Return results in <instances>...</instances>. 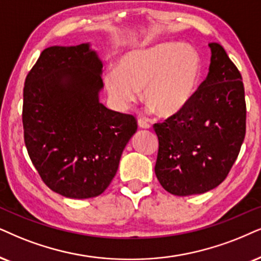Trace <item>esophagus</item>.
<instances>
[{"mask_svg": "<svg viewBox=\"0 0 261 261\" xmlns=\"http://www.w3.org/2000/svg\"><path fill=\"white\" fill-rule=\"evenodd\" d=\"M137 125H138V127H140V128H149L150 127V125L148 124L147 121H144V120H142V119H138Z\"/></svg>", "mask_w": 261, "mask_h": 261, "instance_id": "obj_1", "label": "esophagus"}]
</instances>
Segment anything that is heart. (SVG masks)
<instances>
[{"instance_id": "obj_1", "label": "heart", "mask_w": 261, "mask_h": 261, "mask_svg": "<svg viewBox=\"0 0 261 261\" xmlns=\"http://www.w3.org/2000/svg\"><path fill=\"white\" fill-rule=\"evenodd\" d=\"M202 78V59L193 45L161 42L125 53L118 70L105 73L106 90L114 106L127 110L140 97L161 118L177 117L193 102Z\"/></svg>"}]
</instances>
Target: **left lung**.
<instances>
[{"label":"left lung","instance_id":"left-lung-1","mask_svg":"<svg viewBox=\"0 0 261 261\" xmlns=\"http://www.w3.org/2000/svg\"><path fill=\"white\" fill-rule=\"evenodd\" d=\"M206 81L186 111L155 124L159 140L155 174L177 196L212 190L225 179L246 135L242 77L219 43H210Z\"/></svg>","mask_w":261,"mask_h":261}]
</instances>
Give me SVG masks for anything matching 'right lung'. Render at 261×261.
Masks as SVG:
<instances>
[{
	"instance_id": "add662e5",
	"label": "right lung",
	"mask_w": 261,
	"mask_h": 261,
	"mask_svg": "<svg viewBox=\"0 0 261 261\" xmlns=\"http://www.w3.org/2000/svg\"><path fill=\"white\" fill-rule=\"evenodd\" d=\"M102 65L90 43L44 49L25 79L22 125L32 164L53 191L101 195L137 130L133 115L100 102Z\"/></svg>"
}]
</instances>
